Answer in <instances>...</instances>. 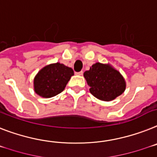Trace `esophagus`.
I'll use <instances>...</instances> for the list:
<instances>
[{
	"mask_svg": "<svg viewBox=\"0 0 157 157\" xmlns=\"http://www.w3.org/2000/svg\"><path fill=\"white\" fill-rule=\"evenodd\" d=\"M76 75H79V76H82L83 75V72L82 71H81V72H76Z\"/></svg>",
	"mask_w": 157,
	"mask_h": 157,
	"instance_id": "obj_1",
	"label": "esophagus"
}]
</instances>
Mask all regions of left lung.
Segmentation results:
<instances>
[{"mask_svg": "<svg viewBox=\"0 0 157 157\" xmlns=\"http://www.w3.org/2000/svg\"><path fill=\"white\" fill-rule=\"evenodd\" d=\"M90 93L99 100L109 101L124 93L125 82L123 76L110 65L96 63L84 73Z\"/></svg>", "mask_w": 157, "mask_h": 157, "instance_id": "left-lung-1", "label": "left lung"}]
</instances>
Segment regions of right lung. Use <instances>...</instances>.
I'll return each mask as SVG.
<instances>
[{
    "label": "right lung",
    "mask_w": 157,
    "mask_h": 157,
    "mask_svg": "<svg viewBox=\"0 0 157 157\" xmlns=\"http://www.w3.org/2000/svg\"><path fill=\"white\" fill-rule=\"evenodd\" d=\"M74 72L60 63L49 64L38 72L34 79V90L39 96L50 98L60 93Z\"/></svg>",
    "instance_id": "right-lung-1"
}]
</instances>
